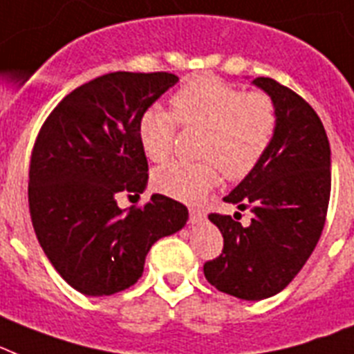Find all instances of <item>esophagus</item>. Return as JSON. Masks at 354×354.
Returning <instances> with one entry per match:
<instances>
[{
  "label": "esophagus",
  "instance_id": "1",
  "mask_svg": "<svg viewBox=\"0 0 354 354\" xmlns=\"http://www.w3.org/2000/svg\"><path fill=\"white\" fill-rule=\"evenodd\" d=\"M205 219V212L201 209H191V223H201Z\"/></svg>",
  "mask_w": 354,
  "mask_h": 354
}]
</instances>
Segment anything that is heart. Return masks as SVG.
<instances>
[{"mask_svg": "<svg viewBox=\"0 0 354 354\" xmlns=\"http://www.w3.org/2000/svg\"><path fill=\"white\" fill-rule=\"evenodd\" d=\"M172 109L153 106L142 113L138 138L145 156L163 162L172 153L178 122L205 129L203 162H169L153 172V185L174 200L196 203L218 185L221 169L228 180H243L268 153L277 131V108L263 91L245 93L216 77L187 82L172 97Z\"/></svg>", "mask_w": 354, "mask_h": 354, "instance_id": "b5f03b06", "label": "heart"}]
</instances>
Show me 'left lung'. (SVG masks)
<instances>
[{
	"instance_id": "8db88e82",
	"label": "left lung",
	"mask_w": 354,
	"mask_h": 354,
	"mask_svg": "<svg viewBox=\"0 0 354 354\" xmlns=\"http://www.w3.org/2000/svg\"><path fill=\"white\" fill-rule=\"evenodd\" d=\"M252 84L272 97L277 131L263 162L223 198L250 209V225L243 227L239 212L209 214L223 252L203 266L214 288L243 301L268 299L295 279L319 243L331 194V149L319 115L270 77Z\"/></svg>"
}]
</instances>
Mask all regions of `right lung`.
<instances>
[{
	"label": "right lung",
	"mask_w": 354,
	"mask_h": 354,
	"mask_svg": "<svg viewBox=\"0 0 354 354\" xmlns=\"http://www.w3.org/2000/svg\"><path fill=\"white\" fill-rule=\"evenodd\" d=\"M178 77L115 71L66 95L44 120L28 172V207L41 248L71 288L118 293L142 277L160 237L185 227L189 210L163 194L122 210L120 192L142 194L147 158L138 138L142 113Z\"/></svg>",
	"instance_id": "1"
}]
</instances>
